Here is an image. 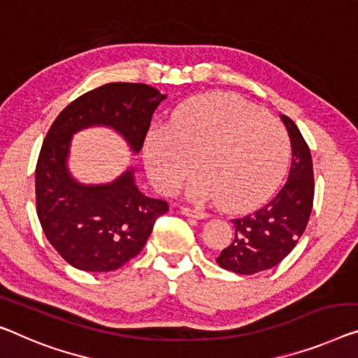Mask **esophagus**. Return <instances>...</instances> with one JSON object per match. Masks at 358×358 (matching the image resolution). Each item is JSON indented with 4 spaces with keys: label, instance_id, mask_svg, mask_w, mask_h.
Listing matches in <instances>:
<instances>
[{
    "label": "esophagus",
    "instance_id": "esophagus-1",
    "mask_svg": "<svg viewBox=\"0 0 358 358\" xmlns=\"http://www.w3.org/2000/svg\"><path fill=\"white\" fill-rule=\"evenodd\" d=\"M181 212H183V215H186V217H193V218H206L207 217V213L202 210V209H199V207H181Z\"/></svg>",
    "mask_w": 358,
    "mask_h": 358
}]
</instances>
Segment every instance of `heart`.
<instances>
[{"instance_id":"b5f03b06","label":"heart","mask_w":358,"mask_h":358,"mask_svg":"<svg viewBox=\"0 0 358 358\" xmlns=\"http://www.w3.org/2000/svg\"><path fill=\"white\" fill-rule=\"evenodd\" d=\"M196 169L197 199H222L249 210L273 193L289 162V136L275 117L236 94L199 96L180 108L169 127H154L145 140L152 183L175 193Z\"/></svg>"}]
</instances>
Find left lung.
<instances>
[{
  "label": "left lung",
  "mask_w": 358,
  "mask_h": 358,
  "mask_svg": "<svg viewBox=\"0 0 358 358\" xmlns=\"http://www.w3.org/2000/svg\"><path fill=\"white\" fill-rule=\"evenodd\" d=\"M291 138L292 161L285 186L273 199L249 215L234 218V238L217 257L222 268L254 275L278 265L306 230L313 207V164L297 125L281 115Z\"/></svg>",
  "instance_id": "obj_1"
}]
</instances>
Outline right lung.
Instances as JSON below:
<instances>
[{"label": "right lung", "mask_w": 358, "mask_h": 358, "mask_svg": "<svg viewBox=\"0 0 358 358\" xmlns=\"http://www.w3.org/2000/svg\"><path fill=\"white\" fill-rule=\"evenodd\" d=\"M164 99L151 85L108 83L72 101L48 130L35 169L36 213L48 241L76 268L112 271L136 257L169 204L141 194L131 170L104 186L73 181L66 167L72 133L109 125L138 152Z\"/></svg>", "instance_id": "add662e5"}]
</instances>
